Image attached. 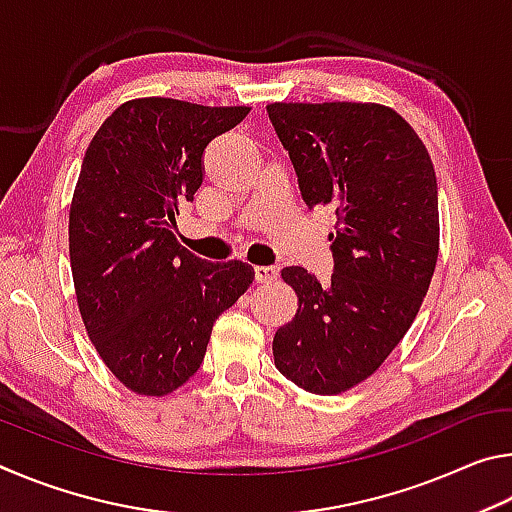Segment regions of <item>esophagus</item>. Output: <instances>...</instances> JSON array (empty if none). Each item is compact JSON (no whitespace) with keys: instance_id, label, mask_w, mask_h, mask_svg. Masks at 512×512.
Listing matches in <instances>:
<instances>
[{"instance_id":"esophagus-1","label":"esophagus","mask_w":512,"mask_h":512,"mask_svg":"<svg viewBox=\"0 0 512 512\" xmlns=\"http://www.w3.org/2000/svg\"><path fill=\"white\" fill-rule=\"evenodd\" d=\"M280 275V268L277 266H255V280L257 282H273Z\"/></svg>"}]
</instances>
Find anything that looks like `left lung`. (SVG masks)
<instances>
[{"instance_id":"8db88e82","label":"left lung","mask_w":512,"mask_h":512,"mask_svg":"<svg viewBox=\"0 0 512 512\" xmlns=\"http://www.w3.org/2000/svg\"><path fill=\"white\" fill-rule=\"evenodd\" d=\"M266 112L302 201L336 212L332 284L282 268L298 311L275 332V366L309 393L339 395L375 375L427 296L440 246L436 171L409 121L381 103L275 101Z\"/></svg>"}]
</instances>
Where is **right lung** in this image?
Returning a JSON list of instances; mask_svg holds the SVG:
<instances>
[{
	"label": "right lung",
	"mask_w": 512,
	"mask_h": 512,
	"mask_svg": "<svg viewBox=\"0 0 512 512\" xmlns=\"http://www.w3.org/2000/svg\"><path fill=\"white\" fill-rule=\"evenodd\" d=\"M248 106L131 99L85 151L69 205L76 302L94 350L128 391L164 397L201 368L214 320L255 268L205 262L173 235L178 205L203 183V151Z\"/></svg>",
	"instance_id": "right-lung-1"
}]
</instances>
